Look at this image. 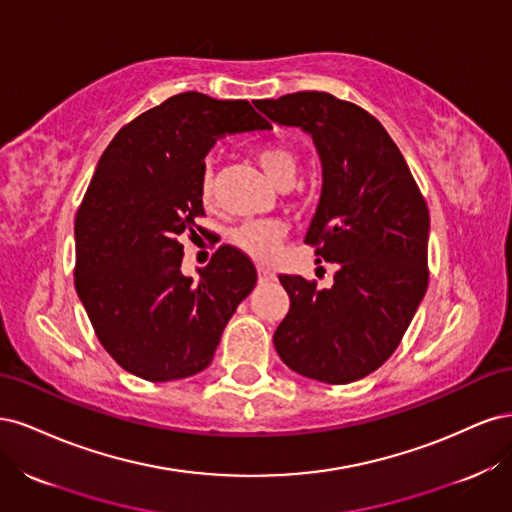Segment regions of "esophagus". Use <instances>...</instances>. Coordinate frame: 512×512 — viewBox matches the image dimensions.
Here are the masks:
<instances>
[{
  "instance_id": "obj_1",
  "label": "esophagus",
  "mask_w": 512,
  "mask_h": 512,
  "mask_svg": "<svg viewBox=\"0 0 512 512\" xmlns=\"http://www.w3.org/2000/svg\"><path fill=\"white\" fill-rule=\"evenodd\" d=\"M258 280L265 284V282H273L275 280V273L267 267H258Z\"/></svg>"
}]
</instances>
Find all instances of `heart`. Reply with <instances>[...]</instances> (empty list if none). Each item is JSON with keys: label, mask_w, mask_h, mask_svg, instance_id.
Here are the masks:
<instances>
[{"label": "heart", "mask_w": 512, "mask_h": 512, "mask_svg": "<svg viewBox=\"0 0 512 512\" xmlns=\"http://www.w3.org/2000/svg\"><path fill=\"white\" fill-rule=\"evenodd\" d=\"M256 160L262 166V170L269 175V179L275 181L277 185L292 181L299 164L297 156H294V153L286 147H262L256 151ZM198 196H200V203L205 207L213 205L215 183H213L211 170H205L203 177H200ZM284 235H286V224L280 220H245L228 232V241L243 254L252 256L254 260L265 262L273 258Z\"/></svg>", "instance_id": "b5f03b06"}]
</instances>
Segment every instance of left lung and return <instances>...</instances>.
Instances as JSON below:
<instances>
[{"instance_id": "8db88e82", "label": "left lung", "mask_w": 512, "mask_h": 512, "mask_svg": "<svg viewBox=\"0 0 512 512\" xmlns=\"http://www.w3.org/2000/svg\"><path fill=\"white\" fill-rule=\"evenodd\" d=\"M254 104L271 121L312 134L322 196L305 243L337 265L331 288L280 275L290 309L275 350L305 378L361 380L395 352L425 297L427 203L399 147L365 108L327 91Z\"/></svg>"}]
</instances>
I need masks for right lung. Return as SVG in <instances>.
<instances>
[{
	"label": "right lung",
	"mask_w": 512,
	"mask_h": 512,
	"mask_svg": "<svg viewBox=\"0 0 512 512\" xmlns=\"http://www.w3.org/2000/svg\"><path fill=\"white\" fill-rule=\"evenodd\" d=\"M247 100L185 91L123 126L96 166L76 211V294L104 350L149 382L203 371L256 267L220 245L198 280L181 273V239L203 218L205 156L224 134L265 132Z\"/></svg>",
	"instance_id": "obj_1"
}]
</instances>
